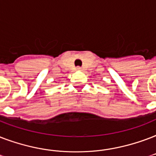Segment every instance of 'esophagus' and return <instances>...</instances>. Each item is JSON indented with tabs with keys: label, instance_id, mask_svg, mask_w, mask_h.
Wrapping results in <instances>:
<instances>
[{
	"label": "esophagus",
	"instance_id": "34e87169",
	"mask_svg": "<svg viewBox=\"0 0 156 156\" xmlns=\"http://www.w3.org/2000/svg\"><path fill=\"white\" fill-rule=\"evenodd\" d=\"M76 70H78V71H81L82 70V68L80 67H76Z\"/></svg>",
	"mask_w": 156,
	"mask_h": 156
}]
</instances>
